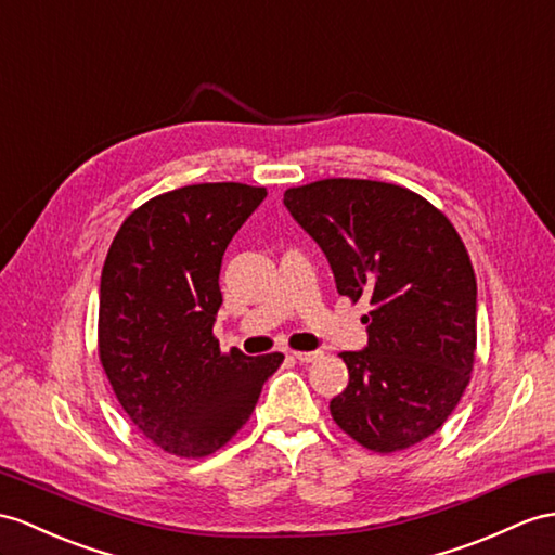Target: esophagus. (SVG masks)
Returning a JSON list of instances; mask_svg holds the SVG:
<instances>
[{"mask_svg": "<svg viewBox=\"0 0 555 555\" xmlns=\"http://www.w3.org/2000/svg\"><path fill=\"white\" fill-rule=\"evenodd\" d=\"M292 358H296L299 362H315L322 358L320 350H292Z\"/></svg>", "mask_w": 555, "mask_h": 555, "instance_id": "1", "label": "esophagus"}]
</instances>
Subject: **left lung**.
Wrapping results in <instances>:
<instances>
[{
	"label": "left lung",
	"instance_id": "left-lung-1",
	"mask_svg": "<svg viewBox=\"0 0 555 555\" xmlns=\"http://www.w3.org/2000/svg\"><path fill=\"white\" fill-rule=\"evenodd\" d=\"M285 207L327 256L336 292L372 306L367 348L341 353L336 426L382 454L434 436L476 360V273L454 225L408 188L364 179L289 188Z\"/></svg>",
	"mask_w": 555,
	"mask_h": 555
}]
</instances>
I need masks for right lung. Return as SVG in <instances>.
Listing matches in <instances>:
<instances>
[{
	"mask_svg": "<svg viewBox=\"0 0 555 555\" xmlns=\"http://www.w3.org/2000/svg\"><path fill=\"white\" fill-rule=\"evenodd\" d=\"M266 195L245 183L176 188L133 209L107 249L99 358L121 410L169 454L221 450L285 360L221 353L214 336L223 251Z\"/></svg>",
	"mask_w": 555,
	"mask_h": 555,
	"instance_id": "1",
	"label": "right lung"
}]
</instances>
